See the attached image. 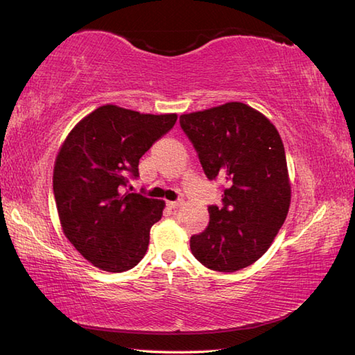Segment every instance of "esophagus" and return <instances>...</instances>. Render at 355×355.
<instances>
[{
  "instance_id": "obj_1",
  "label": "esophagus",
  "mask_w": 355,
  "mask_h": 355,
  "mask_svg": "<svg viewBox=\"0 0 355 355\" xmlns=\"http://www.w3.org/2000/svg\"><path fill=\"white\" fill-rule=\"evenodd\" d=\"M183 205V200H178V201H168V207L171 209H177Z\"/></svg>"
}]
</instances>
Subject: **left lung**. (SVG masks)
Returning a JSON list of instances; mask_svg holds the SVG:
<instances>
[{
    "label": "left lung",
    "instance_id": "8db88e82",
    "mask_svg": "<svg viewBox=\"0 0 355 355\" xmlns=\"http://www.w3.org/2000/svg\"><path fill=\"white\" fill-rule=\"evenodd\" d=\"M209 180H225L223 206H209L205 232L191 238L202 266L232 273L268 250L288 214L291 186L275 125L245 103L180 116Z\"/></svg>",
    "mask_w": 355,
    "mask_h": 355
}]
</instances>
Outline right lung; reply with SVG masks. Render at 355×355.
Masks as SVG:
<instances>
[{
    "mask_svg": "<svg viewBox=\"0 0 355 355\" xmlns=\"http://www.w3.org/2000/svg\"><path fill=\"white\" fill-rule=\"evenodd\" d=\"M177 122V114H141L103 105L67 135L53 171L64 235L94 267L122 273L137 266L164 201L125 192L139 160Z\"/></svg>",
    "mask_w": 355,
    "mask_h": 355,
    "instance_id": "add662e5",
    "label": "right lung"
}]
</instances>
